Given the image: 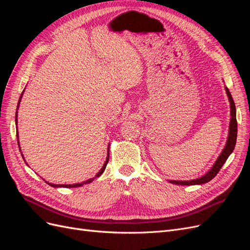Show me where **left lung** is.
I'll return each instance as SVG.
<instances>
[{"instance_id": "obj_1", "label": "left lung", "mask_w": 250, "mask_h": 250, "mask_svg": "<svg viewBox=\"0 0 250 250\" xmlns=\"http://www.w3.org/2000/svg\"><path fill=\"white\" fill-rule=\"evenodd\" d=\"M225 92H226V95H228V97H229V105H230V122H229V137H228V140H226V144L222 150V152L219 154L217 161L213 165V167H211L201 177L192 179V180H170L171 184L179 185V186H195V185L207 184L217 175L218 172L220 171L222 166L226 162V160H228L229 156L232 153L234 146H236L237 132H238V125H237V118H236V105H234L231 94L229 93V89L228 87H225Z\"/></svg>"}]
</instances>
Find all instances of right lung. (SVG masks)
Segmentation results:
<instances>
[{
	"label": "right lung",
	"instance_id": "obj_1",
	"mask_svg": "<svg viewBox=\"0 0 250 250\" xmlns=\"http://www.w3.org/2000/svg\"><path fill=\"white\" fill-rule=\"evenodd\" d=\"M22 94H24V90H22V93H21V97H20L19 103H18V108H17V112H16V124H17V125H18V110H19V107H20V103H21V100ZM17 130H18V127H17ZM17 137H18V144H19V146H20V142H19V133H18V131H17ZM21 156H22V158H24V155L21 154ZM108 160H109V146H108V151H107V157H106V161H105V163H104V165H103V167L101 168V170H100L99 172H98V173L96 174V176H95V177H93V178H89V179H87V180H85V181H83V183H80V184H74V185H54V184L48 183V181H46V183H47L49 186L53 187V188H78V187H81V186L85 185V184H89V183H92V181H93L95 178L101 176V174L104 172L105 168H106V165H107V163H108ZM24 161H25V160H24ZM26 164H27V163H26Z\"/></svg>",
	"mask_w": 250,
	"mask_h": 250
}]
</instances>
